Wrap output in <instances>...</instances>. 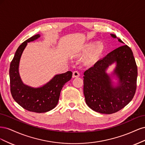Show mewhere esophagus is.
<instances>
[{
    "label": "esophagus",
    "instance_id": "esophagus-1",
    "mask_svg": "<svg viewBox=\"0 0 145 145\" xmlns=\"http://www.w3.org/2000/svg\"><path fill=\"white\" fill-rule=\"evenodd\" d=\"M80 76V73L78 72V71H74L73 73H72V77L74 78V77H78Z\"/></svg>",
    "mask_w": 145,
    "mask_h": 145
}]
</instances>
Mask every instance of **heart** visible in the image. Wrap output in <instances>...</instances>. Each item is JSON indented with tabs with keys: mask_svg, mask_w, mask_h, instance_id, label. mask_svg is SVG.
I'll return each mask as SVG.
<instances>
[{
	"mask_svg": "<svg viewBox=\"0 0 145 145\" xmlns=\"http://www.w3.org/2000/svg\"><path fill=\"white\" fill-rule=\"evenodd\" d=\"M103 48V46L102 43L99 42L97 44L95 45V42H92L88 43H86L84 46H83L82 51L80 52V54H84L92 50L90 54L88 56V60H91L92 59L95 57L96 56H97L100 52L102 51Z\"/></svg>",
	"mask_w": 145,
	"mask_h": 145,
	"instance_id": "heart-1",
	"label": "heart"
}]
</instances>
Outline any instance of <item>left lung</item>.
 <instances>
[{"label":"left lung","mask_w":145,"mask_h":145,"mask_svg":"<svg viewBox=\"0 0 145 145\" xmlns=\"http://www.w3.org/2000/svg\"><path fill=\"white\" fill-rule=\"evenodd\" d=\"M111 36L123 43L115 34ZM115 62L114 74L119 79L116 87L106 72L108 66ZM137 78V67L132 50L126 45L118 47L85 71L83 93L86 103L93 111L102 114H111L120 111L133 99Z\"/></svg>","instance_id":"1"}]
</instances>
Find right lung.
Listing matches in <instances>:
<instances>
[{
    "label": "right lung",
    "mask_w": 145,
    "mask_h": 145,
    "mask_svg": "<svg viewBox=\"0 0 145 145\" xmlns=\"http://www.w3.org/2000/svg\"><path fill=\"white\" fill-rule=\"evenodd\" d=\"M40 37V35L36 34L22 43L16 51L10 67V90L12 98L26 110L37 113L48 112L57 106L61 90L65 83L71 80L72 75L71 71L57 74L39 88L31 87L22 82L19 72L21 56L28 42Z\"/></svg>",
    "instance_id": "obj_1"
}]
</instances>
